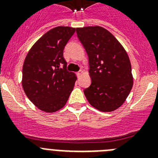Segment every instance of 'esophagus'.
I'll return each instance as SVG.
<instances>
[{"label": "esophagus", "mask_w": 158, "mask_h": 158, "mask_svg": "<svg viewBox=\"0 0 158 158\" xmlns=\"http://www.w3.org/2000/svg\"><path fill=\"white\" fill-rule=\"evenodd\" d=\"M81 73H82V71H81V70L78 71V72L77 73V76L78 77H80L81 75Z\"/></svg>", "instance_id": "esophagus-1"}]
</instances>
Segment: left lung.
Returning <instances> with one entry per match:
<instances>
[{"label": "left lung", "mask_w": 158, "mask_h": 158, "mask_svg": "<svg viewBox=\"0 0 158 158\" xmlns=\"http://www.w3.org/2000/svg\"><path fill=\"white\" fill-rule=\"evenodd\" d=\"M89 57L91 85L84 90L93 107L112 111L120 107L133 86L129 57L120 43L100 26L76 28Z\"/></svg>", "instance_id": "1"}]
</instances>
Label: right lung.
I'll return each mask as SVG.
<instances>
[{"label":"right lung","instance_id":"1","mask_svg":"<svg viewBox=\"0 0 158 158\" xmlns=\"http://www.w3.org/2000/svg\"><path fill=\"white\" fill-rule=\"evenodd\" d=\"M75 28L56 27L43 35L27 54L22 85L29 100L40 110L54 112L65 106L77 77L67 70L65 46Z\"/></svg>","mask_w":158,"mask_h":158}]
</instances>
